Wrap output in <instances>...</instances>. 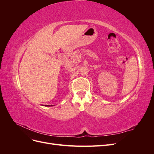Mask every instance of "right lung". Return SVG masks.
Instances as JSON below:
<instances>
[{"label": "right lung", "mask_w": 154, "mask_h": 154, "mask_svg": "<svg viewBox=\"0 0 154 154\" xmlns=\"http://www.w3.org/2000/svg\"><path fill=\"white\" fill-rule=\"evenodd\" d=\"M47 106H48V105H47ZM48 106H49V105H48Z\"/></svg>", "instance_id": "obj_1"}]
</instances>
